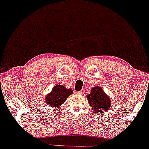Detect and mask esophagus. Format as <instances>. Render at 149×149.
Instances as JSON below:
<instances>
[{
	"label": "esophagus",
	"mask_w": 149,
	"mask_h": 149,
	"mask_svg": "<svg viewBox=\"0 0 149 149\" xmlns=\"http://www.w3.org/2000/svg\"><path fill=\"white\" fill-rule=\"evenodd\" d=\"M82 93H83V91H80L76 92V94H77V95H82Z\"/></svg>",
	"instance_id": "obj_1"
}]
</instances>
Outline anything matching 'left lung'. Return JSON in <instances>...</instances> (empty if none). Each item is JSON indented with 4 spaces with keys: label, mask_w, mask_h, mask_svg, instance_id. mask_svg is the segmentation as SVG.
Here are the masks:
<instances>
[{
    "label": "left lung",
    "mask_w": 149,
    "mask_h": 149,
    "mask_svg": "<svg viewBox=\"0 0 149 149\" xmlns=\"http://www.w3.org/2000/svg\"><path fill=\"white\" fill-rule=\"evenodd\" d=\"M87 99L90 106L95 112L102 113L105 111L109 110L111 107L110 98L107 96L100 86L92 88L91 93L87 95Z\"/></svg>",
    "instance_id": "left-lung-1"
}]
</instances>
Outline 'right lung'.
I'll return each instance as SVG.
<instances>
[{
	"label": "right lung",
	"instance_id": "obj_1",
	"mask_svg": "<svg viewBox=\"0 0 149 149\" xmlns=\"http://www.w3.org/2000/svg\"><path fill=\"white\" fill-rule=\"evenodd\" d=\"M72 89L66 88L61 84H58L53 88L52 92L45 97L47 104L52 107H58L65 102L67 97L72 94Z\"/></svg>",
	"mask_w": 149,
	"mask_h": 149
}]
</instances>
